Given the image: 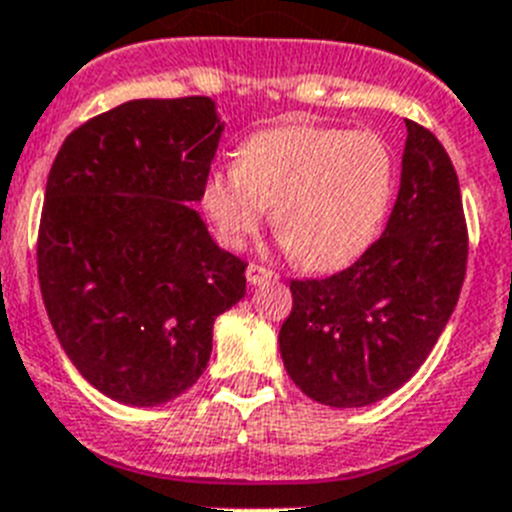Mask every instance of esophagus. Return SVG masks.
Wrapping results in <instances>:
<instances>
[{
    "label": "esophagus",
    "instance_id": "esophagus-1",
    "mask_svg": "<svg viewBox=\"0 0 512 512\" xmlns=\"http://www.w3.org/2000/svg\"><path fill=\"white\" fill-rule=\"evenodd\" d=\"M276 278H278L276 270L265 268V265H260V263H249L247 265V281L252 283V286H263V283L276 281Z\"/></svg>",
    "mask_w": 512,
    "mask_h": 512
}]
</instances>
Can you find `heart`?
<instances>
[{
    "label": "heart",
    "instance_id": "b5f03b06",
    "mask_svg": "<svg viewBox=\"0 0 512 512\" xmlns=\"http://www.w3.org/2000/svg\"><path fill=\"white\" fill-rule=\"evenodd\" d=\"M395 190V156L375 130L283 124L244 140L239 163L203 184V208L223 244L239 247L273 208L296 263L333 270L380 234Z\"/></svg>",
    "mask_w": 512,
    "mask_h": 512
}]
</instances>
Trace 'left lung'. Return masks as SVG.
<instances>
[{"mask_svg": "<svg viewBox=\"0 0 512 512\" xmlns=\"http://www.w3.org/2000/svg\"><path fill=\"white\" fill-rule=\"evenodd\" d=\"M401 190L364 255L328 278L291 281L278 333L283 367L312 401L359 409L409 382L453 315L468 229L453 161L427 127L406 119Z\"/></svg>", "mask_w": 512, "mask_h": 512, "instance_id": "8db88e82", "label": "left lung"}]
</instances>
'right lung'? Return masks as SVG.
Returning <instances> with one entry per match:
<instances>
[{"instance_id": "1", "label": "right lung", "mask_w": 512, "mask_h": 512, "mask_svg": "<svg viewBox=\"0 0 512 512\" xmlns=\"http://www.w3.org/2000/svg\"><path fill=\"white\" fill-rule=\"evenodd\" d=\"M221 132L208 96L140 98L80 124L51 163L36 247L46 312L77 372L127 406L192 388L213 322L247 294V263L192 208Z\"/></svg>"}]
</instances>
